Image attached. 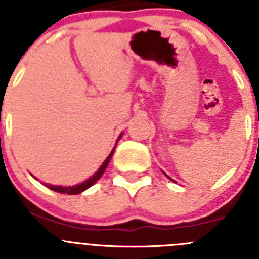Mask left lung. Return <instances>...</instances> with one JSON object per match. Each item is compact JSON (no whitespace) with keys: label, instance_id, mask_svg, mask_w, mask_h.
Segmentation results:
<instances>
[{"label":"left lung","instance_id":"obj_1","mask_svg":"<svg viewBox=\"0 0 259 259\" xmlns=\"http://www.w3.org/2000/svg\"><path fill=\"white\" fill-rule=\"evenodd\" d=\"M171 180H172V179H171ZM172 182H175V180H172Z\"/></svg>","mask_w":259,"mask_h":259}]
</instances>
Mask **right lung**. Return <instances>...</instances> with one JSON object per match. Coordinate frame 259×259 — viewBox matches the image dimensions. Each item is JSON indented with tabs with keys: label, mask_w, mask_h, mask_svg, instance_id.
Listing matches in <instances>:
<instances>
[{
	"label": "right lung",
	"mask_w": 259,
	"mask_h": 259,
	"mask_svg": "<svg viewBox=\"0 0 259 259\" xmlns=\"http://www.w3.org/2000/svg\"><path fill=\"white\" fill-rule=\"evenodd\" d=\"M123 136V134L119 135L118 140H116V144H118V141L120 140V137ZM114 152H115V146H114V149L111 150V153H110L109 155H107V158L104 161V163L100 166V168H98L97 171H96L95 174H93L91 178H88L87 180H84L83 183H80V184H76V185H52V184H47V183H44L45 185H47L48 188L52 189V191L54 192H58V193H65V194H79L81 193V192L87 191L88 188H91L93 184H95L96 182H97L100 178H101L102 175H104L105 170H106L107 164H109L110 159H111V157H113Z\"/></svg>",
	"instance_id": "obj_1"
}]
</instances>
